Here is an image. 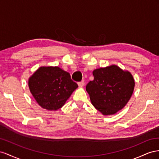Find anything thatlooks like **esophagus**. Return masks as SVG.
<instances>
[{"mask_svg": "<svg viewBox=\"0 0 159 159\" xmlns=\"http://www.w3.org/2000/svg\"><path fill=\"white\" fill-rule=\"evenodd\" d=\"M78 84H79L80 87H83V86L84 85V81H81V82L78 83Z\"/></svg>", "mask_w": 159, "mask_h": 159, "instance_id": "esophagus-1", "label": "esophagus"}]
</instances>
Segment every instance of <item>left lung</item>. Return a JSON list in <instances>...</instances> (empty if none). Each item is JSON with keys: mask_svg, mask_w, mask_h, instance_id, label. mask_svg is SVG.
I'll return each mask as SVG.
<instances>
[{"mask_svg": "<svg viewBox=\"0 0 159 159\" xmlns=\"http://www.w3.org/2000/svg\"><path fill=\"white\" fill-rule=\"evenodd\" d=\"M94 80L86 86L93 105L104 115L115 114L132 96L134 80L129 72L112 65L93 72Z\"/></svg>", "mask_w": 159, "mask_h": 159, "instance_id": "8db88e82", "label": "left lung"}]
</instances>
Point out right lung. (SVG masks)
<instances>
[{
	"label": "right lung",
	"instance_id": "add662e5",
	"mask_svg": "<svg viewBox=\"0 0 159 159\" xmlns=\"http://www.w3.org/2000/svg\"><path fill=\"white\" fill-rule=\"evenodd\" d=\"M30 91L43 108L57 111L65 105L78 84L58 66L40 67L29 80Z\"/></svg>",
	"mask_w": 159,
	"mask_h": 159
}]
</instances>
